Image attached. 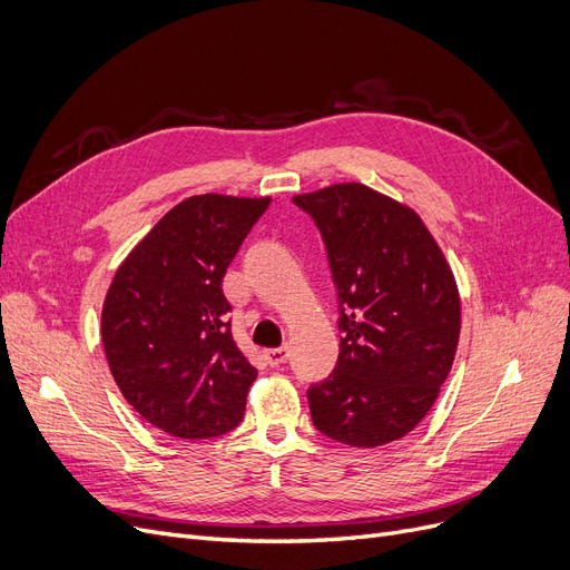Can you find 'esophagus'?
Returning a JSON list of instances; mask_svg holds the SVG:
<instances>
[{"instance_id":"esophagus-1","label":"esophagus","mask_w":570,"mask_h":570,"mask_svg":"<svg viewBox=\"0 0 570 570\" xmlns=\"http://www.w3.org/2000/svg\"><path fill=\"white\" fill-rule=\"evenodd\" d=\"M287 357H289L287 346H281V348H266V351H264V360L271 364V367H278V364H283Z\"/></svg>"}]
</instances>
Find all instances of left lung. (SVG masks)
<instances>
[{
    "label": "left lung",
    "mask_w": 570,
    "mask_h": 570,
    "mask_svg": "<svg viewBox=\"0 0 570 570\" xmlns=\"http://www.w3.org/2000/svg\"><path fill=\"white\" fill-rule=\"evenodd\" d=\"M327 245L341 351L311 385L313 425L357 449L409 435L440 397L461 336V294L414 208L360 181L292 196Z\"/></svg>",
    "instance_id": "1"
}]
</instances>
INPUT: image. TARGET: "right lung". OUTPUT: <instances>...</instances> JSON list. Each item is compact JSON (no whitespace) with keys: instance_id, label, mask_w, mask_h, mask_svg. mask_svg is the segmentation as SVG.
Listing matches in <instances>:
<instances>
[{"instance_id":"right-lung-1","label":"right lung","mask_w":570,"mask_h":570,"mask_svg":"<svg viewBox=\"0 0 570 570\" xmlns=\"http://www.w3.org/2000/svg\"><path fill=\"white\" fill-rule=\"evenodd\" d=\"M271 196L179 200L119 264L102 304L109 372L145 421L181 440L236 428L257 370L232 336L226 266Z\"/></svg>"}]
</instances>
